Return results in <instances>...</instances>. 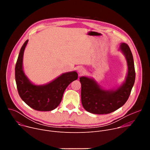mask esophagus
Segmentation results:
<instances>
[{
    "label": "esophagus",
    "instance_id": "1",
    "mask_svg": "<svg viewBox=\"0 0 150 150\" xmlns=\"http://www.w3.org/2000/svg\"><path fill=\"white\" fill-rule=\"evenodd\" d=\"M78 72L79 74V75H82L85 72V69L83 67H79L78 68Z\"/></svg>",
    "mask_w": 150,
    "mask_h": 150
}]
</instances>
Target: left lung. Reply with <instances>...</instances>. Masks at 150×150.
<instances>
[{
    "mask_svg": "<svg viewBox=\"0 0 150 150\" xmlns=\"http://www.w3.org/2000/svg\"><path fill=\"white\" fill-rule=\"evenodd\" d=\"M125 56L127 65V73L125 81L117 88L103 89L91 78L81 76V102L87 112L97 115L110 113L125 104L129 98L135 79L133 56L128 45L120 44L119 49Z\"/></svg>",
    "mask_w": 150,
    "mask_h": 150,
    "instance_id": "8db88e82",
    "label": "left lung"
}]
</instances>
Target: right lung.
Instances as JSON below:
<instances>
[{
    "label": "right lung",
    "mask_w": 150,
    "mask_h": 150,
    "mask_svg": "<svg viewBox=\"0 0 150 150\" xmlns=\"http://www.w3.org/2000/svg\"><path fill=\"white\" fill-rule=\"evenodd\" d=\"M27 40L21 47L15 66V81L20 97L28 106L38 111H51L60 103L63 94L68 85L77 79L76 71L68 72L45 85L32 83L23 69V56Z\"/></svg>",
    "instance_id": "right-lung-1"
}]
</instances>
